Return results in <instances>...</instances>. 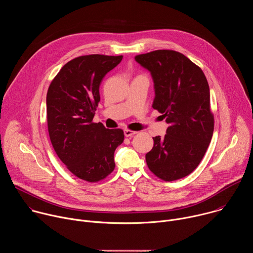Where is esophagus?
<instances>
[{
	"mask_svg": "<svg viewBox=\"0 0 253 253\" xmlns=\"http://www.w3.org/2000/svg\"><path fill=\"white\" fill-rule=\"evenodd\" d=\"M135 134H136L135 131H131V130H128V129L124 130V135H125L126 137H131V136H133V135H135Z\"/></svg>",
	"mask_w": 253,
	"mask_h": 253,
	"instance_id": "esophagus-1",
	"label": "esophagus"
}]
</instances>
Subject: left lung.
Wrapping results in <instances>:
<instances>
[{"label":"left lung","mask_w":253,"mask_h":253,"mask_svg":"<svg viewBox=\"0 0 253 253\" xmlns=\"http://www.w3.org/2000/svg\"><path fill=\"white\" fill-rule=\"evenodd\" d=\"M135 61L150 72L155 91L152 107L169 125L164 137H153L147 165L165 181L183 178L199 165L213 134L206 77L186 56L172 50L138 55Z\"/></svg>","instance_id":"8db88e82"}]
</instances>
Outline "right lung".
<instances>
[{
    "label": "right lung",
    "mask_w": 253,
    "mask_h": 253,
    "mask_svg": "<svg viewBox=\"0 0 253 253\" xmlns=\"http://www.w3.org/2000/svg\"><path fill=\"white\" fill-rule=\"evenodd\" d=\"M123 56L87 55L65 64L49 86L47 122L55 152L80 179L97 182L115 168L114 152L124 141L121 129L94 123L99 87Z\"/></svg>",
    "instance_id": "obj_1"
}]
</instances>
